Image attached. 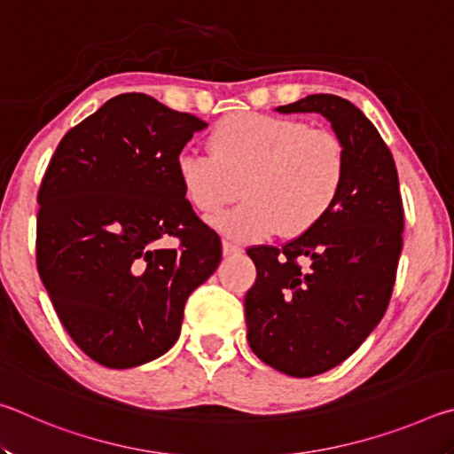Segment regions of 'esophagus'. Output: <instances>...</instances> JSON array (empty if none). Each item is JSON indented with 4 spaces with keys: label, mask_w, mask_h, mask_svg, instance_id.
<instances>
[{
    "label": "esophagus",
    "mask_w": 454,
    "mask_h": 454,
    "mask_svg": "<svg viewBox=\"0 0 454 454\" xmlns=\"http://www.w3.org/2000/svg\"><path fill=\"white\" fill-rule=\"evenodd\" d=\"M222 252H224V256H238L242 252V248L232 242H222Z\"/></svg>",
    "instance_id": "obj_1"
}]
</instances>
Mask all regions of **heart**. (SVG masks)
I'll return each instance as SVG.
<instances>
[{"label": "heart", "mask_w": 454, "mask_h": 454, "mask_svg": "<svg viewBox=\"0 0 454 454\" xmlns=\"http://www.w3.org/2000/svg\"><path fill=\"white\" fill-rule=\"evenodd\" d=\"M210 153L176 158L184 198L204 216L242 192L246 202L214 220L222 236L256 242L278 232L298 236L333 208L347 178V148L328 129L296 118L236 112L210 134Z\"/></svg>", "instance_id": "1"}]
</instances>
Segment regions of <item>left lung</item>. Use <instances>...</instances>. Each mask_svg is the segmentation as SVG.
<instances>
[{
  "label": "left lung",
  "mask_w": 454,
  "mask_h": 454,
  "mask_svg": "<svg viewBox=\"0 0 454 454\" xmlns=\"http://www.w3.org/2000/svg\"><path fill=\"white\" fill-rule=\"evenodd\" d=\"M276 112L320 114L347 148V178L326 216L282 248H248L256 264L244 298L250 348L306 379L344 363L387 312L404 212L393 153L355 104L312 94Z\"/></svg>",
  "instance_id": "obj_1"
}]
</instances>
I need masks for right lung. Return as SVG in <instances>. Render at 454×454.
Wrapping results in <instances>:
<instances>
[{
    "label": "right lung",
    "instance_id": "1",
    "mask_svg": "<svg viewBox=\"0 0 454 454\" xmlns=\"http://www.w3.org/2000/svg\"><path fill=\"white\" fill-rule=\"evenodd\" d=\"M206 126L152 96L120 94L61 137L45 170L37 272L67 334L107 368L170 350L188 296L220 264V238L176 176ZM170 235L178 249L159 246Z\"/></svg>",
    "mask_w": 454,
    "mask_h": 454
}]
</instances>
